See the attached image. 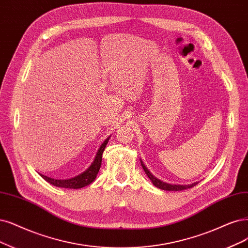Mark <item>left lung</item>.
<instances>
[{
	"label": "left lung",
	"mask_w": 248,
	"mask_h": 248,
	"mask_svg": "<svg viewBox=\"0 0 248 248\" xmlns=\"http://www.w3.org/2000/svg\"><path fill=\"white\" fill-rule=\"evenodd\" d=\"M141 164H142V168L145 171L146 175L148 176V178L151 180V182L153 183V185L155 187H157L161 190H167V191H182V190H185V189H188V188H192L194 187L197 183H193V184H190V185H170V184H168V183H164L160 180H158L157 178H155L152 173L148 170V169L145 167V164L142 162L141 160Z\"/></svg>",
	"instance_id": "8db88e82"
}]
</instances>
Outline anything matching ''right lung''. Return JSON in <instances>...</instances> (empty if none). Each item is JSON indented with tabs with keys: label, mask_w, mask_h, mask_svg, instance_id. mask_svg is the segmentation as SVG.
<instances>
[{
	"label": "right lung",
	"mask_w": 248,
	"mask_h": 248,
	"mask_svg": "<svg viewBox=\"0 0 248 248\" xmlns=\"http://www.w3.org/2000/svg\"><path fill=\"white\" fill-rule=\"evenodd\" d=\"M108 140H109V137L103 142V144L100 146V148L95 156V159L93 162H92L90 168H88L84 172H81L80 175L75 178L67 179V180H55L44 175H41V177L48 183H50V184H52L53 186L60 187V188L79 189L90 185L91 183L94 182V180L96 179L97 173L101 168V163H102V154L108 143Z\"/></svg>",
	"instance_id": "1"
}]
</instances>
